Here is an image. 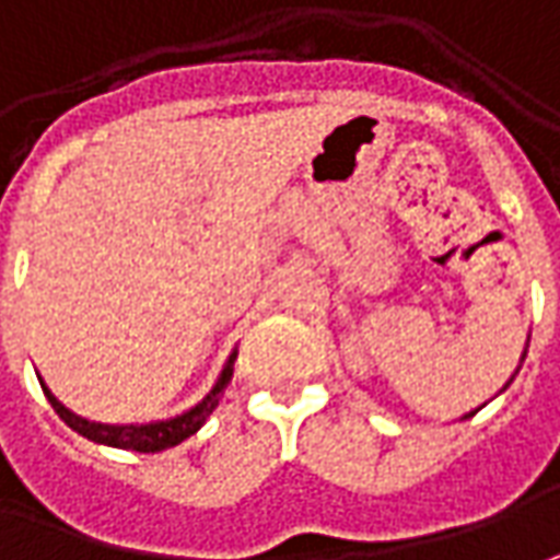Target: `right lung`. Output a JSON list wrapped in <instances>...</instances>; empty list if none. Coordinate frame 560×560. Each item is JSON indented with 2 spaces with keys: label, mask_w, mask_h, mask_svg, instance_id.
<instances>
[{
  "label": "right lung",
  "mask_w": 560,
  "mask_h": 560,
  "mask_svg": "<svg viewBox=\"0 0 560 560\" xmlns=\"http://www.w3.org/2000/svg\"><path fill=\"white\" fill-rule=\"evenodd\" d=\"M232 364H235V352L226 361V368H223V374L217 380V386L208 395H205V401L196 405L192 410H186L180 417H174V420H165V423H147V425H101V423H89V420H82V417H75L72 410H67L60 401H57L51 392L45 389L48 395V401H51V408L55 413L63 420V423L75 429L79 435H85V439L97 441V444H109V447H121V451H137V454H159V451H168L174 444H180L189 435H196L205 420L214 413V408L220 405V398H223V389H226V383L232 380Z\"/></svg>",
  "instance_id": "1"
}]
</instances>
